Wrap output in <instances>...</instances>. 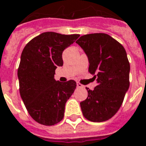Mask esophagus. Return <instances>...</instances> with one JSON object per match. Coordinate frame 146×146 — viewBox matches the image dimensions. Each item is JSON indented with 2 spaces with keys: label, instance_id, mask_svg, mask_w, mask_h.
Returning <instances> with one entry per match:
<instances>
[{
  "label": "esophagus",
  "instance_id": "1",
  "mask_svg": "<svg viewBox=\"0 0 146 146\" xmlns=\"http://www.w3.org/2000/svg\"><path fill=\"white\" fill-rule=\"evenodd\" d=\"M77 88H84V86L80 84V83H77Z\"/></svg>",
  "mask_w": 146,
  "mask_h": 146
}]
</instances>
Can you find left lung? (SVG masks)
<instances>
[{
  "instance_id": "8db88e82",
  "label": "left lung",
  "mask_w": 146,
  "mask_h": 146,
  "mask_svg": "<svg viewBox=\"0 0 146 146\" xmlns=\"http://www.w3.org/2000/svg\"><path fill=\"white\" fill-rule=\"evenodd\" d=\"M88 55V71L96 80L94 90L80 103L83 115L92 122L108 121L118 112L129 88L130 65L124 46L107 34H85L76 41Z\"/></svg>"
}]
</instances>
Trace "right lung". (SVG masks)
Wrapping results in <instances>:
<instances>
[{
	"label": "right lung",
	"mask_w": 146,
	"mask_h": 146,
	"mask_svg": "<svg viewBox=\"0 0 146 146\" xmlns=\"http://www.w3.org/2000/svg\"><path fill=\"white\" fill-rule=\"evenodd\" d=\"M79 34L45 32L26 44L21 55L17 76L19 92L27 111L36 122L54 125L64 116L65 104L76 88L75 80H54L55 70L63 65V50Z\"/></svg>",
	"instance_id": "obj_1"
}]
</instances>
